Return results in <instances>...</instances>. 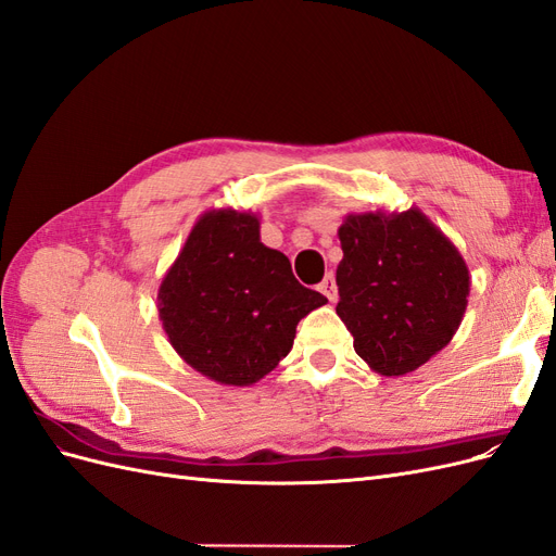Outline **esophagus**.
I'll return each mask as SVG.
<instances>
[{
  "instance_id": "1",
  "label": "esophagus",
  "mask_w": 556,
  "mask_h": 556,
  "mask_svg": "<svg viewBox=\"0 0 556 556\" xmlns=\"http://www.w3.org/2000/svg\"><path fill=\"white\" fill-rule=\"evenodd\" d=\"M317 290L323 292L329 301H336V299H339V290H336V280H333V276H331V274H329V276H325V280L317 285Z\"/></svg>"
}]
</instances>
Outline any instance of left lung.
<instances>
[{
	"instance_id": "left-lung-1",
	"label": "left lung",
	"mask_w": 556,
	"mask_h": 556,
	"mask_svg": "<svg viewBox=\"0 0 556 556\" xmlns=\"http://www.w3.org/2000/svg\"><path fill=\"white\" fill-rule=\"evenodd\" d=\"M336 313L357 355L380 376H403L443 350L466 311L468 268L427 217L348 215L339 229Z\"/></svg>"
}]
</instances>
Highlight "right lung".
<instances>
[{
  "label": "right lung",
  "mask_w": 556,
  "mask_h": 556,
  "mask_svg": "<svg viewBox=\"0 0 556 556\" xmlns=\"http://www.w3.org/2000/svg\"><path fill=\"white\" fill-rule=\"evenodd\" d=\"M160 317L178 355L225 384H252L294 343L301 317L327 299L301 285L290 260L260 241L255 215L199 217L162 280Z\"/></svg>",
  "instance_id": "right-lung-1"
}]
</instances>
